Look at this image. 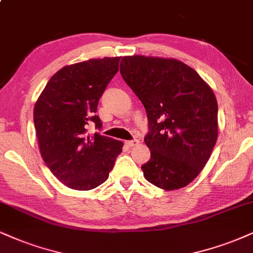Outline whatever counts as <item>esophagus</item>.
<instances>
[{
  "label": "esophagus",
  "mask_w": 253,
  "mask_h": 253,
  "mask_svg": "<svg viewBox=\"0 0 253 253\" xmlns=\"http://www.w3.org/2000/svg\"><path fill=\"white\" fill-rule=\"evenodd\" d=\"M138 143H139L138 139H131V141H126V144L127 146H135V145L138 144Z\"/></svg>",
  "instance_id": "esophagus-1"
}]
</instances>
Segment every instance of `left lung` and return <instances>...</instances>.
<instances>
[{
    "label": "left lung",
    "mask_w": 253,
    "mask_h": 253,
    "mask_svg": "<svg viewBox=\"0 0 253 253\" xmlns=\"http://www.w3.org/2000/svg\"><path fill=\"white\" fill-rule=\"evenodd\" d=\"M123 80L144 105L151 151L142 165L148 182L164 190L184 188L201 172L218 136L214 93L189 65L172 58L126 56Z\"/></svg>",
    "instance_id": "left-lung-1"
}]
</instances>
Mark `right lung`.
Here are the masks:
<instances>
[{"label": "right lung", "mask_w": 253, "mask_h": 253, "mask_svg": "<svg viewBox=\"0 0 253 253\" xmlns=\"http://www.w3.org/2000/svg\"><path fill=\"white\" fill-rule=\"evenodd\" d=\"M121 57L93 58L67 65L46 83L34 108L40 151L46 167L68 188L86 191L108 179L123 143L88 133L102 122L99 98L117 74Z\"/></svg>", "instance_id": "1"}]
</instances>
